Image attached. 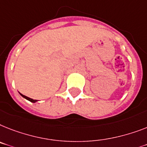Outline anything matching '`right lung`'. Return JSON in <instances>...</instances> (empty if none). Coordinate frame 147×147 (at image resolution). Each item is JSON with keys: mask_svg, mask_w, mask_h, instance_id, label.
Instances as JSON below:
<instances>
[{"mask_svg": "<svg viewBox=\"0 0 147 147\" xmlns=\"http://www.w3.org/2000/svg\"><path fill=\"white\" fill-rule=\"evenodd\" d=\"M19 94H21V95H22V96L23 97V98H25V99H27L28 100H29V101H31V102H32V103H35V102H37V100H34V99H32V98H28V97L25 96V95H24V94H21V93H19Z\"/></svg>", "mask_w": 147, "mask_h": 147, "instance_id": "obj_1", "label": "right lung"}]
</instances>
